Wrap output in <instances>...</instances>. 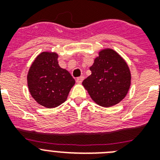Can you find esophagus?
Returning a JSON list of instances; mask_svg holds the SVG:
<instances>
[{
  "mask_svg": "<svg viewBox=\"0 0 160 160\" xmlns=\"http://www.w3.org/2000/svg\"><path fill=\"white\" fill-rule=\"evenodd\" d=\"M83 79H84V77H83V76H80V77H78L76 79V82H77L78 83H82L83 81Z\"/></svg>",
  "mask_w": 160,
  "mask_h": 160,
  "instance_id": "esophagus-1",
  "label": "esophagus"
}]
</instances>
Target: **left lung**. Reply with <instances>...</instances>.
Masks as SVG:
<instances>
[{
  "label": "left lung",
  "instance_id": "obj_1",
  "mask_svg": "<svg viewBox=\"0 0 160 160\" xmlns=\"http://www.w3.org/2000/svg\"><path fill=\"white\" fill-rule=\"evenodd\" d=\"M90 70L91 74L82 85L97 104L112 107L125 98L131 86V72L118 53L111 49L101 50Z\"/></svg>",
  "mask_w": 160,
  "mask_h": 160
}]
</instances>
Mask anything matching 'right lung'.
Returning a JSON list of instances; mask_svg holds the SVG:
<instances>
[{"label": "right lung", "mask_w": 160, "mask_h": 160, "mask_svg": "<svg viewBox=\"0 0 160 160\" xmlns=\"http://www.w3.org/2000/svg\"><path fill=\"white\" fill-rule=\"evenodd\" d=\"M58 58L56 53L42 52L31 65L27 75L32 97L47 108L64 102L75 83L70 73L59 66Z\"/></svg>", "instance_id": "obj_1"}]
</instances>
